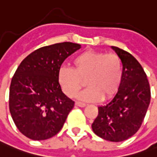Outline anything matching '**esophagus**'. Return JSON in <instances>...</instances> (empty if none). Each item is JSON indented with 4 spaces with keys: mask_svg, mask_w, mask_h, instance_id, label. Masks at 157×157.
<instances>
[{
    "mask_svg": "<svg viewBox=\"0 0 157 157\" xmlns=\"http://www.w3.org/2000/svg\"><path fill=\"white\" fill-rule=\"evenodd\" d=\"M75 105H78V106H80V107H84V106H86V104H85V103H83V102H79V101H76Z\"/></svg>",
    "mask_w": 157,
    "mask_h": 157,
    "instance_id": "esophagus-1",
    "label": "esophagus"
}]
</instances>
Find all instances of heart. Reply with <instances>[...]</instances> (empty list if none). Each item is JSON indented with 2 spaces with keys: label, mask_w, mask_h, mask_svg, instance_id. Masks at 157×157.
I'll list each match as a JSON object with an SVG mask.
<instances>
[{
  "label": "heart",
  "mask_w": 157,
  "mask_h": 157,
  "mask_svg": "<svg viewBox=\"0 0 157 157\" xmlns=\"http://www.w3.org/2000/svg\"><path fill=\"white\" fill-rule=\"evenodd\" d=\"M72 66L62 68L58 74L59 84L67 96L74 97L84 81L88 87L78 94L79 100H107L117 94L123 77L122 62L118 55L90 50L77 56Z\"/></svg>",
  "instance_id": "b5f03b06"
}]
</instances>
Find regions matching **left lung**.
I'll return each mask as SVG.
<instances>
[{
	"label": "left lung",
	"mask_w": 157,
	"mask_h": 157,
	"mask_svg": "<svg viewBox=\"0 0 157 157\" xmlns=\"http://www.w3.org/2000/svg\"><path fill=\"white\" fill-rule=\"evenodd\" d=\"M112 48L122 62V81L114 98L98 107L92 128L100 138L118 142L130 138L141 128L151 94L147 75L136 57L118 47Z\"/></svg>",
	"instance_id": "left-lung-1"
}]
</instances>
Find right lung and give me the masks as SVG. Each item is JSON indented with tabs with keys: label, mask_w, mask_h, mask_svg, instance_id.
I'll list each match as a JSON object with an SVG mask.
<instances>
[{
	"label": "right lung",
	"mask_w": 157,
	"mask_h": 157,
	"mask_svg": "<svg viewBox=\"0 0 157 157\" xmlns=\"http://www.w3.org/2000/svg\"><path fill=\"white\" fill-rule=\"evenodd\" d=\"M80 45L63 42L41 47L25 57L12 78L9 111L16 128L35 141L56 136L74 101L62 92L58 74L63 62Z\"/></svg>",
	"instance_id": "right-lung-1"
}]
</instances>
